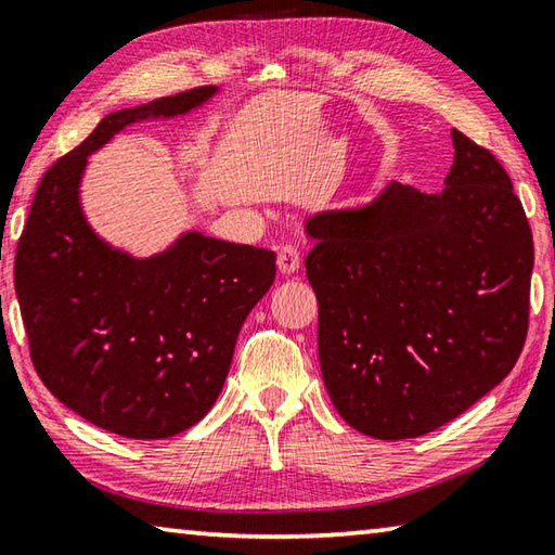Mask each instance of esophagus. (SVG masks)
<instances>
[{
	"mask_svg": "<svg viewBox=\"0 0 555 555\" xmlns=\"http://www.w3.org/2000/svg\"><path fill=\"white\" fill-rule=\"evenodd\" d=\"M300 267V249L296 245H284L279 249V271L284 276L296 274Z\"/></svg>",
	"mask_w": 555,
	"mask_h": 555,
	"instance_id": "obj_1",
	"label": "esophagus"
}]
</instances>
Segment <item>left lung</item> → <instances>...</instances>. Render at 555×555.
Wrapping results in <instances>:
<instances>
[{"label":"left lung","mask_w":555,"mask_h":555,"mask_svg":"<svg viewBox=\"0 0 555 555\" xmlns=\"http://www.w3.org/2000/svg\"><path fill=\"white\" fill-rule=\"evenodd\" d=\"M452 144L440 194L392 182L306 223L324 385L371 438H418L457 418L527 339L534 243L522 202L491 151L457 129Z\"/></svg>","instance_id":"1"}]
</instances>
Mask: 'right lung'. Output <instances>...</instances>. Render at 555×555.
Segmentation results:
<instances>
[{"label": "right lung", "mask_w": 555, "mask_h": 555, "mask_svg": "<svg viewBox=\"0 0 555 555\" xmlns=\"http://www.w3.org/2000/svg\"><path fill=\"white\" fill-rule=\"evenodd\" d=\"M214 93L199 86L105 115L42 176L18 237L14 284L36 373L74 414L122 438H170L206 416L237 332L276 276L264 247L184 233L166 253L134 259L83 219L79 182L93 151Z\"/></svg>", "instance_id": "1"}]
</instances>
